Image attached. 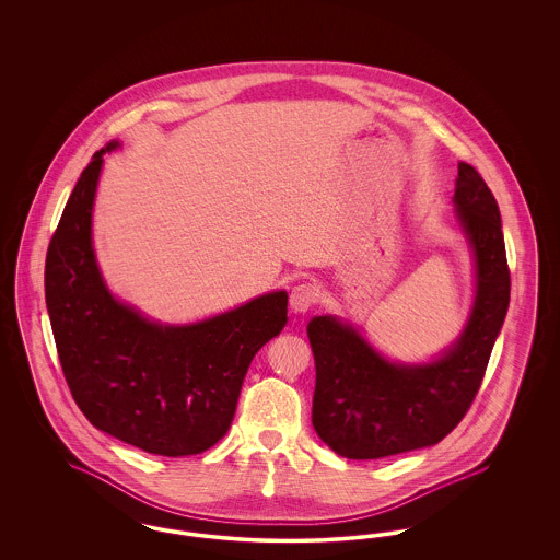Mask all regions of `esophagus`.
<instances>
[{"label":"esophagus","mask_w":560,"mask_h":560,"mask_svg":"<svg viewBox=\"0 0 560 560\" xmlns=\"http://www.w3.org/2000/svg\"><path fill=\"white\" fill-rule=\"evenodd\" d=\"M317 295L319 293H317V288L313 283H300L290 293V308L293 313L302 315L317 302Z\"/></svg>","instance_id":"34e87169"}]
</instances>
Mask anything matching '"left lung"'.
I'll return each instance as SVG.
<instances>
[{
  "mask_svg": "<svg viewBox=\"0 0 560 560\" xmlns=\"http://www.w3.org/2000/svg\"><path fill=\"white\" fill-rule=\"evenodd\" d=\"M453 203L475 258V302L452 347L428 363H395L334 315L306 327L317 368L313 427L342 457L377 459L436 445L479 393L510 302L506 245L493 192L464 161Z\"/></svg>",
  "mask_w": 560,
  "mask_h": 560,
  "instance_id": "1",
  "label": "left lung"
}]
</instances>
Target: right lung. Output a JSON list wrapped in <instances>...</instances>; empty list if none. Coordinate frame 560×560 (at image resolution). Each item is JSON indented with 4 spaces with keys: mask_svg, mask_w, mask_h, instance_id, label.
I'll return each instance as SVG.
<instances>
[{
    "mask_svg": "<svg viewBox=\"0 0 560 560\" xmlns=\"http://www.w3.org/2000/svg\"><path fill=\"white\" fill-rule=\"evenodd\" d=\"M81 172L46 256V304L71 395L92 427L147 453L195 455L231 428L256 352L288 323V292L161 325L108 292L92 245L103 155Z\"/></svg>",
    "mask_w": 560,
    "mask_h": 560,
    "instance_id": "right-lung-1",
    "label": "right lung"
}]
</instances>
